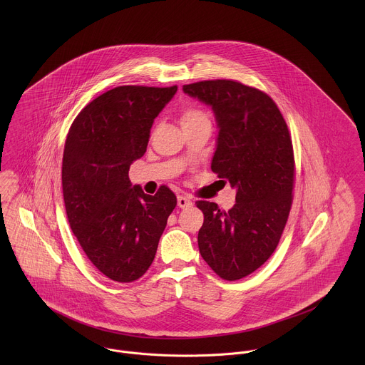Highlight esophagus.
I'll return each instance as SVG.
<instances>
[{"label": "esophagus", "mask_w": 365, "mask_h": 365, "mask_svg": "<svg viewBox=\"0 0 365 365\" xmlns=\"http://www.w3.org/2000/svg\"><path fill=\"white\" fill-rule=\"evenodd\" d=\"M177 205L181 209L188 208V207L192 205V201H191L190 198L184 197V195H180V197L177 198Z\"/></svg>", "instance_id": "34e87169"}]
</instances>
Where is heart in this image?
Listing matches in <instances>:
<instances>
[{
	"instance_id": "obj_1",
	"label": "heart",
	"mask_w": 365,
	"mask_h": 365,
	"mask_svg": "<svg viewBox=\"0 0 365 365\" xmlns=\"http://www.w3.org/2000/svg\"><path fill=\"white\" fill-rule=\"evenodd\" d=\"M201 120H208V116L205 115L204 110L198 109V108H185L181 113V123L182 125H190V123H195V122H201Z\"/></svg>"
}]
</instances>
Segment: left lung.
<instances>
[{
    "label": "left lung",
    "mask_w": 365,
    "mask_h": 365,
    "mask_svg": "<svg viewBox=\"0 0 365 365\" xmlns=\"http://www.w3.org/2000/svg\"><path fill=\"white\" fill-rule=\"evenodd\" d=\"M182 91L209 105L217 123L210 168L236 190V204L220 210L198 201L202 259L223 279L256 271L278 246L292 205L294 150L275 103L260 90L233 80L188 84Z\"/></svg>",
    "instance_id": "left-lung-1"
}]
</instances>
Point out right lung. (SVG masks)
I'll return each instance as SVG.
<instances>
[{"label": "right lung", "instance_id": "right-lung-1", "mask_svg": "<svg viewBox=\"0 0 365 365\" xmlns=\"http://www.w3.org/2000/svg\"><path fill=\"white\" fill-rule=\"evenodd\" d=\"M175 93L177 86L109 90L77 115L66 139L61 182L70 227L88 260L118 282L149 269L177 205L170 188L148 195L128 175Z\"/></svg>", "mask_w": 365, "mask_h": 365}]
</instances>
